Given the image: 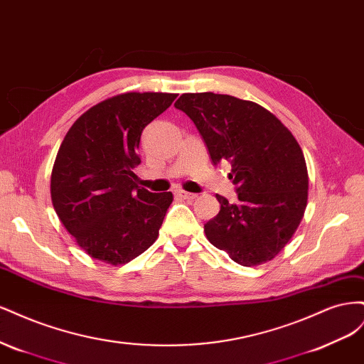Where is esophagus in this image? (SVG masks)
<instances>
[{"mask_svg": "<svg viewBox=\"0 0 364 364\" xmlns=\"http://www.w3.org/2000/svg\"><path fill=\"white\" fill-rule=\"evenodd\" d=\"M176 194H178L179 197H182V199L185 200H194L197 194H193V193H188V191H183V190H176Z\"/></svg>", "mask_w": 364, "mask_h": 364, "instance_id": "esophagus-1", "label": "esophagus"}]
</instances>
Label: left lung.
<instances>
[{"label": "left lung", "instance_id": "obj_1", "mask_svg": "<svg viewBox=\"0 0 364 364\" xmlns=\"http://www.w3.org/2000/svg\"><path fill=\"white\" fill-rule=\"evenodd\" d=\"M174 106L194 121L213 162L232 165L238 202L217 194L220 213L205 225L209 243L245 267L273 259L301 225L308 202L299 142L267 109L232 95L182 94Z\"/></svg>", "mask_w": 364, "mask_h": 364}]
</instances>
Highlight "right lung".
<instances>
[{
    "label": "right lung",
    "instance_id": "add662e5",
    "mask_svg": "<svg viewBox=\"0 0 364 364\" xmlns=\"http://www.w3.org/2000/svg\"><path fill=\"white\" fill-rule=\"evenodd\" d=\"M178 94L124 92L74 121L53 165L51 202L87 255L119 266L155 243L173 194L150 193L134 168L141 134Z\"/></svg>",
    "mask_w": 364,
    "mask_h": 364
}]
</instances>
